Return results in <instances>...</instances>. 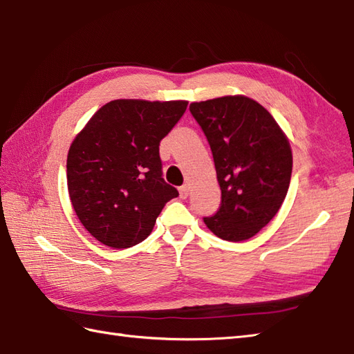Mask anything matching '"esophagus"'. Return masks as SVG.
<instances>
[{
  "label": "esophagus",
  "instance_id": "34e87169",
  "mask_svg": "<svg viewBox=\"0 0 354 354\" xmlns=\"http://www.w3.org/2000/svg\"><path fill=\"white\" fill-rule=\"evenodd\" d=\"M188 193H190V187H188L187 184L183 185V187H179V194H180V197H183V199H185Z\"/></svg>",
  "mask_w": 354,
  "mask_h": 354
}]
</instances>
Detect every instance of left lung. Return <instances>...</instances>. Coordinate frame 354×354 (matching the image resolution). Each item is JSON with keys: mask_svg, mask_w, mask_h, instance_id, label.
<instances>
[{"mask_svg": "<svg viewBox=\"0 0 354 354\" xmlns=\"http://www.w3.org/2000/svg\"><path fill=\"white\" fill-rule=\"evenodd\" d=\"M211 147L221 203L203 217L212 234L244 241L276 216L288 193L292 153L273 116L248 96H223L190 104Z\"/></svg>", "mask_w": 354, "mask_h": 354, "instance_id": "obj_1", "label": "left lung"}]
</instances>
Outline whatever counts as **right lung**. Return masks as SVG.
I'll return each mask as SVG.
<instances>
[{"label":"right lung","mask_w":354,"mask_h":354,"mask_svg":"<svg viewBox=\"0 0 354 354\" xmlns=\"http://www.w3.org/2000/svg\"><path fill=\"white\" fill-rule=\"evenodd\" d=\"M187 101L116 100L73 140L66 171L72 207L97 241L127 249L146 240L178 190L162 178L160 142Z\"/></svg>","instance_id":"obj_1"}]
</instances>
